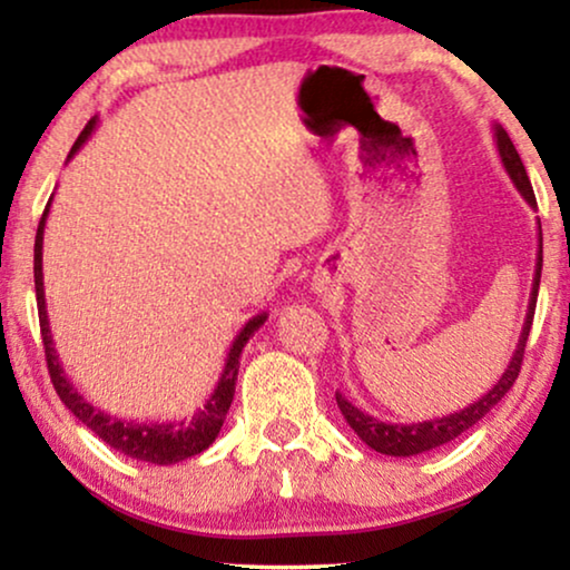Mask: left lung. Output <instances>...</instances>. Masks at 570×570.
Instances as JSON below:
<instances>
[{
  "label": "left lung",
  "mask_w": 570,
  "mask_h": 570,
  "mask_svg": "<svg viewBox=\"0 0 570 570\" xmlns=\"http://www.w3.org/2000/svg\"><path fill=\"white\" fill-rule=\"evenodd\" d=\"M493 137H495V147H498V155H501V163L505 168V174L517 186L521 197L527 199V205L537 209V199H534V191H532V184H529V176H527V168L524 163H521L517 147H513L511 137L505 135V129L501 124H493ZM537 240H540V252H537V267H534V283H532V293H529V306H527V318H524V326H521V334H519V342H517V350H513L509 365H505L503 376L495 381L493 389H490L488 394H482L478 402H472L470 407L459 410V412H451V415H443V417H435V420H423V423H410V425H396V423H384V420L368 415V412H363L361 407H355L353 402L345 400L337 392V407L342 415H345L347 425L353 428L357 433V439H361L365 446H371L373 451H379V454H386V456H415V454H423V451H431V449H439L443 443L454 441L462 435L464 431H470L474 423H480L482 417L488 415L490 410L495 407L498 402L503 400L505 392L513 386V381L519 379V371H521V361H524V347H527V337H529V330H532V318H534V306H537V291H540V275H542V228H537Z\"/></svg>",
  "instance_id": "left-lung-1"
}]
</instances>
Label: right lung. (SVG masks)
Returning a JSON list of instances; mask_svg holds the SVG:
<instances>
[{
    "label": "right lung",
    "instance_id": "obj_1",
    "mask_svg": "<svg viewBox=\"0 0 570 570\" xmlns=\"http://www.w3.org/2000/svg\"><path fill=\"white\" fill-rule=\"evenodd\" d=\"M98 119H90L88 127L80 131L77 142L69 150L67 160L75 158V153L88 142L92 129H96ZM49 205L43 209L41 223H38L36 233V248H33V277H36V303H38V322H41V337L46 347V363H49L51 384L57 389L59 400L67 404V410L80 420L82 425H88L92 433L98 435L100 441H106L108 446L121 451L124 456L137 459V462H150V464H178L184 459L197 456L202 451L213 446V441L220 433L225 423V415H228L233 394H236V381H238V368H240V353H244L248 337H254V332L267 322V314H256L244 324V330L236 334L233 345L228 350V357H225L223 373L217 379L215 392L209 394L197 415L189 420H174V423H137V420H121L116 415H108V412L92 407V404L85 400V396L77 392L72 381L67 379L65 368H61V361L53 350V337L49 326V314H46V295H43V228L46 217H49Z\"/></svg>",
    "mask_w": 570,
    "mask_h": 570
}]
</instances>
